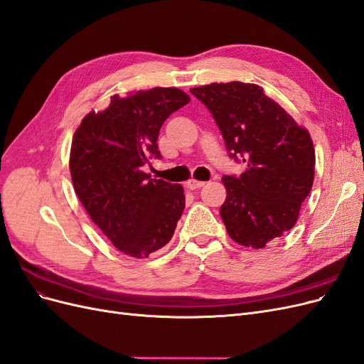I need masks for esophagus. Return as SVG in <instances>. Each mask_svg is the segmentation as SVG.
I'll return each mask as SVG.
<instances>
[{
    "label": "esophagus",
    "instance_id": "34e87169",
    "mask_svg": "<svg viewBox=\"0 0 364 364\" xmlns=\"http://www.w3.org/2000/svg\"><path fill=\"white\" fill-rule=\"evenodd\" d=\"M203 185H205V182H202V181H196V179H190L188 182H186V186H188L190 190H197V188H202Z\"/></svg>",
    "mask_w": 364,
    "mask_h": 364
}]
</instances>
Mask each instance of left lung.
I'll return each mask as SVG.
<instances>
[{"label": "left lung", "mask_w": 364, "mask_h": 364, "mask_svg": "<svg viewBox=\"0 0 364 364\" xmlns=\"http://www.w3.org/2000/svg\"><path fill=\"white\" fill-rule=\"evenodd\" d=\"M222 132L229 156L245 162L240 176H223L220 208L229 237L262 249L296 225L314 181V149L301 127L261 86L230 82L193 87Z\"/></svg>", "instance_id": "8db88e82"}]
</instances>
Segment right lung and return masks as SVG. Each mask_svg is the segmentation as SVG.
I'll list each match as a JSON object with an SVG mask.
<instances>
[{"mask_svg": "<svg viewBox=\"0 0 364 364\" xmlns=\"http://www.w3.org/2000/svg\"><path fill=\"white\" fill-rule=\"evenodd\" d=\"M190 97L178 87H153L111 97L75 130L70 170L74 191L92 222L119 250L147 258L171 240L185 208L181 185L142 171L159 159V130Z\"/></svg>", "mask_w": 364, "mask_h": 364, "instance_id": "right-lung-1", "label": "right lung"}]
</instances>
